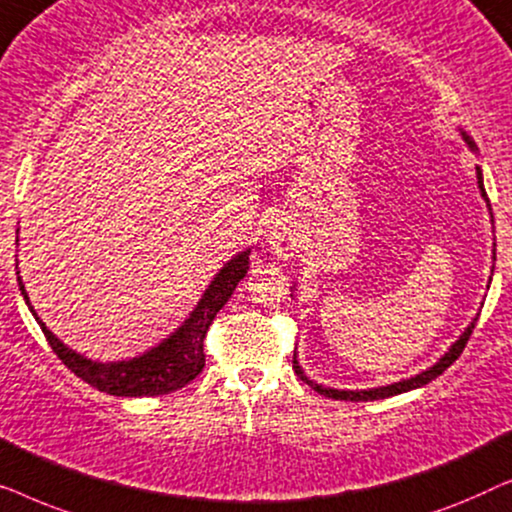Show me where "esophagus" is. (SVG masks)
<instances>
[{"label": "esophagus", "instance_id": "1", "mask_svg": "<svg viewBox=\"0 0 512 512\" xmlns=\"http://www.w3.org/2000/svg\"><path fill=\"white\" fill-rule=\"evenodd\" d=\"M289 228L284 226V223H275V226L270 228V244L275 247L277 251H284L286 247H289Z\"/></svg>", "mask_w": 512, "mask_h": 512}]
</instances>
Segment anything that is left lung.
<instances>
[{"mask_svg":"<svg viewBox=\"0 0 512 512\" xmlns=\"http://www.w3.org/2000/svg\"><path fill=\"white\" fill-rule=\"evenodd\" d=\"M464 139H466L468 144L473 146V142H471V139H468L466 135H464ZM475 174H478V186H480V191H482V195H485V198H487V193H485V186H482V172H480V167H475ZM494 258H496V256H494ZM473 328H475V321H473L471 326L466 328L464 335H461V338H459L457 342H454L450 352H447V354L443 356V359H440V361L436 363V366L429 368V370H424V373H419V375H415V377H410V380H403V382L389 384V387H380V389H368V391H338V389H326V387H321V384H314L312 380H307L303 370H300V366H298V361H296V359H293V370H296V375L300 377V380H303L305 384H310V387H312L314 391H317V394L326 396V398H335V401H377V398H389V396L403 394V391H410V389L424 387V384H429L431 380H436L438 375H443L445 370L450 368L452 363L459 359L461 352H464V347H466L468 338H471Z\"/></svg>","mask_w":512,"mask_h":512,"instance_id":"1","label":"left lung"}]
</instances>
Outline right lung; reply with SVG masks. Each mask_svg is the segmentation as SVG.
Listing matches in <instances>:
<instances>
[{
  "instance_id": "right-lung-1",
  "label": "right lung",
  "mask_w": 512,
  "mask_h": 512,
  "mask_svg": "<svg viewBox=\"0 0 512 512\" xmlns=\"http://www.w3.org/2000/svg\"><path fill=\"white\" fill-rule=\"evenodd\" d=\"M249 270V251H244L237 258H233L214 282L209 284L205 296L195 307L191 319L179 328L172 338H167L163 345L151 349L149 354L139 356L132 361L121 363H95L79 356L72 349H67L55 335L48 331L44 321L37 317L32 310L30 300H27V291L23 282L18 279L20 293H23L25 303L30 305L34 319L39 321L41 331H44L48 345L55 352V356L72 370L76 377L88 382L90 387L104 391L111 396H160L170 394L186 387L188 382L195 380L205 368V335L212 326L216 312L228 303L233 296L235 286L240 279L247 275Z\"/></svg>"
}]
</instances>
